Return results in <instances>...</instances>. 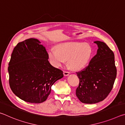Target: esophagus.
I'll return each mask as SVG.
<instances>
[{
  "label": "esophagus",
  "mask_w": 125,
  "mask_h": 125,
  "mask_svg": "<svg viewBox=\"0 0 125 125\" xmlns=\"http://www.w3.org/2000/svg\"><path fill=\"white\" fill-rule=\"evenodd\" d=\"M69 74H70V73H69V72H67V71L63 72V74H64V75H65V76H68Z\"/></svg>",
  "instance_id": "1"
}]
</instances>
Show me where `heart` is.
Masks as SVG:
<instances>
[{
    "instance_id": "obj_1",
    "label": "heart",
    "mask_w": 125,
    "mask_h": 125,
    "mask_svg": "<svg viewBox=\"0 0 125 125\" xmlns=\"http://www.w3.org/2000/svg\"><path fill=\"white\" fill-rule=\"evenodd\" d=\"M57 50L50 49L48 57L51 64L56 67L62 66L68 60L72 69L80 70L89 62L93 49L88 43L80 42H67L57 46Z\"/></svg>"
}]
</instances>
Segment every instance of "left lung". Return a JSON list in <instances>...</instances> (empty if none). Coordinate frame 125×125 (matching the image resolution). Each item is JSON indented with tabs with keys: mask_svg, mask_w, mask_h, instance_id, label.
I'll list each match as a JSON object with an SVG mask.
<instances>
[{
	"mask_svg": "<svg viewBox=\"0 0 125 125\" xmlns=\"http://www.w3.org/2000/svg\"><path fill=\"white\" fill-rule=\"evenodd\" d=\"M96 54L84 70L77 72L79 79L76 95L82 103L95 104L106 98L113 89L117 70L115 56L105 42L96 41Z\"/></svg>",
	"mask_w": 125,
	"mask_h": 125,
	"instance_id": "obj_1",
	"label": "left lung"
}]
</instances>
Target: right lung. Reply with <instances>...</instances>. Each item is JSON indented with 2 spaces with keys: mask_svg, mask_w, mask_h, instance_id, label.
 Masks as SVG:
<instances>
[{
  "mask_svg": "<svg viewBox=\"0 0 125 125\" xmlns=\"http://www.w3.org/2000/svg\"><path fill=\"white\" fill-rule=\"evenodd\" d=\"M48 60L45 47L37 39L18 43L8 67L10 87L15 95L31 103L46 100L52 85L63 77V71L52 66Z\"/></svg>",
  "mask_w": 125,
  "mask_h": 125,
  "instance_id": "1",
  "label": "right lung"
}]
</instances>
